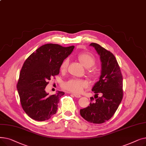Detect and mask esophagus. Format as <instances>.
<instances>
[{
  "mask_svg": "<svg viewBox=\"0 0 146 146\" xmlns=\"http://www.w3.org/2000/svg\"><path fill=\"white\" fill-rule=\"evenodd\" d=\"M73 96L76 98H80L81 97V95H79V94H73Z\"/></svg>",
  "mask_w": 146,
  "mask_h": 146,
  "instance_id": "34e87169",
  "label": "esophagus"
}]
</instances>
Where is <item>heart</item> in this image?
<instances>
[{"mask_svg": "<svg viewBox=\"0 0 146 146\" xmlns=\"http://www.w3.org/2000/svg\"><path fill=\"white\" fill-rule=\"evenodd\" d=\"M78 58L80 61V63L86 68H90L93 67L96 63V59L93 54L89 52L80 53L78 56ZM68 59L66 58L64 60L60 66V70L64 72L65 71L68 64ZM88 74L91 78L95 76V72L94 69L89 68L88 70ZM87 86V83L83 80L73 78L68 80L63 84V88L68 91H70L73 93L79 94L81 93Z\"/></svg>", "mask_w": 146, "mask_h": 146, "instance_id": "1", "label": "heart"}]
</instances>
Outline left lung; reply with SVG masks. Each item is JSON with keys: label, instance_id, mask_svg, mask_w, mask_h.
Listing matches in <instances>:
<instances>
[{"label": "left lung", "instance_id": "1", "mask_svg": "<svg viewBox=\"0 0 146 146\" xmlns=\"http://www.w3.org/2000/svg\"><path fill=\"white\" fill-rule=\"evenodd\" d=\"M102 63L101 75L92 90L95 98H90L89 106L81 109V116L88 122L102 124L112 118L123 97V80L120 67L113 54L96 43H91ZM100 94L102 96L98 97Z\"/></svg>", "mask_w": 146, "mask_h": 146}]
</instances>
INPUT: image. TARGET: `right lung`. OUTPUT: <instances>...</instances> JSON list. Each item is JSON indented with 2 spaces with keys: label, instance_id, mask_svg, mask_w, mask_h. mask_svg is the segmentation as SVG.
<instances>
[{
  "label": "right lung",
  "instance_id": "right-lung-1",
  "mask_svg": "<svg viewBox=\"0 0 146 146\" xmlns=\"http://www.w3.org/2000/svg\"><path fill=\"white\" fill-rule=\"evenodd\" d=\"M74 47L47 44L25 60L19 74L17 89L22 108L30 118L43 121L56 113L59 99L64 93L58 91L55 95H49L45 88L52 76L54 78L59 74L61 63Z\"/></svg>",
  "mask_w": 146,
  "mask_h": 146
}]
</instances>
